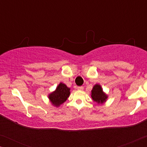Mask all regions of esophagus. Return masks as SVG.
Listing matches in <instances>:
<instances>
[{
  "mask_svg": "<svg viewBox=\"0 0 147 147\" xmlns=\"http://www.w3.org/2000/svg\"><path fill=\"white\" fill-rule=\"evenodd\" d=\"M77 89L78 90H80V91H82V90H84V87L83 86H79V87L77 88Z\"/></svg>",
  "mask_w": 147,
  "mask_h": 147,
  "instance_id": "34e87169",
  "label": "esophagus"
}]
</instances>
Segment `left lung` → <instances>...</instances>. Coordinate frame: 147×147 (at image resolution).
I'll use <instances>...</instances> for the list:
<instances>
[{
	"label": "left lung",
	"mask_w": 147,
	"mask_h": 147,
	"mask_svg": "<svg viewBox=\"0 0 147 147\" xmlns=\"http://www.w3.org/2000/svg\"><path fill=\"white\" fill-rule=\"evenodd\" d=\"M91 97L94 102L98 104H103L107 100L108 96L104 92L100 84H95L91 91Z\"/></svg>",
	"instance_id": "8db88e82"
}]
</instances>
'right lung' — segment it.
Segmentation results:
<instances>
[{
	"label": "right lung",
	"instance_id": "1",
	"mask_svg": "<svg viewBox=\"0 0 147 147\" xmlns=\"http://www.w3.org/2000/svg\"><path fill=\"white\" fill-rule=\"evenodd\" d=\"M70 95V88H68L65 84L59 83L57 86L55 91L52 92L48 95L49 101L52 105L56 107L64 103Z\"/></svg>",
	"mask_w": 147,
	"mask_h": 147
}]
</instances>
